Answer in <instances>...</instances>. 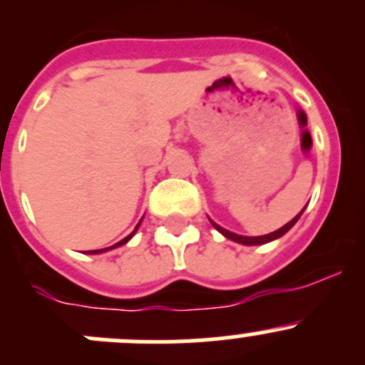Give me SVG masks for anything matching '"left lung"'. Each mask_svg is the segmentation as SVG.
<instances>
[{
  "instance_id": "obj_1",
  "label": "left lung",
  "mask_w": 365,
  "mask_h": 365,
  "mask_svg": "<svg viewBox=\"0 0 365 365\" xmlns=\"http://www.w3.org/2000/svg\"><path fill=\"white\" fill-rule=\"evenodd\" d=\"M302 212H304V210H302ZM302 212L298 213V215L293 217V219L289 220L288 224H284V226H282V227H279V230L272 231V233H268V235H261V237H244V235H237V233H233V231L224 230V227H220L219 224H215V222H213V220H210V222H212V226L215 227V230L219 231V233L222 235V237H226L227 240H233V242H237V244H242V245H263V244H268V242L277 240V238H281L282 235L288 233V231L292 230L293 226H295L297 220L300 219Z\"/></svg>"
}]
</instances>
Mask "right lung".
Wrapping results in <instances>:
<instances>
[{"label": "right lung", "instance_id": "1", "mask_svg": "<svg viewBox=\"0 0 365 365\" xmlns=\"http://www.w3.org/2000/svg\"><path fill=\"white\" fill-rule=\"evenodd\" d=\"M141 220H143V219H141ZM141 220H139V222H138V226L134 227V231H132V233L128 235V237H125L123 240H120V242H118V244H114V245H111V247H106V249H97V251H86V254H102V252L113 251V249H116V247H121V245H125V244H127L128 240H130L132 237H134V235H135V231L139 230V226H141Z\"/></svg>", "mask_w": 365, "mask_h": 365}]
</instances>
